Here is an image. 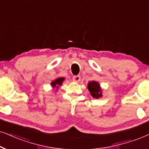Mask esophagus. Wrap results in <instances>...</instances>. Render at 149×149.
<instances>
[{
    "instance_id": "1",
    "label": "esophagus",
    "mask_w": 149,
    "mask_h": 149,
    "mask_svg": "<svg viewBox=\"0 0 149 149\" xmlns=\"http://www.w3.org/2000/svg\"><path fill=\"white\" fill-rule=\"evenodd\" d=\"M73 80L74 81V82H78L80 80V76H74L73 77Z\"/></svg>"
}]
</instances>
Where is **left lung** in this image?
Masks as SVG:
<instances>
[{"label": "left lung", "instance_id": "8db88e82", "mask_svg": "<svg viewBox=\"0 0 149 149\" xmlns=\"http://www.w3.org/2000/svg\"><path fill=\"white\" fill-rule=\"evenodd\" d=\"M88 89L93 97L99 98L102 97V90L98 82L95 81L89 82L88 84Z\"/></svg>", "mask_w": 149, "mask_h": 149}]
</instances>
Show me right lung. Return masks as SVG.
I'll return each mask as SVG.
<instances>
[{
	"label": "right lung",
	"instance_id": "1",
	"mask_svg": "<svg viewBox=\"0 0 149 149\" xmlns=\"http://www.w3.org/2000/svg\"><path fill=\"white\" fill-rule=\"evenodd\" d=\"M65 80V78H59L58 79H56V80H55V81H53L52 82V85L53 87H58V86H61V84H62V83L63 82V80Z\"/></svg>",
	"mask_w": 149,
	"mask_h": 149
}]
</instances>
